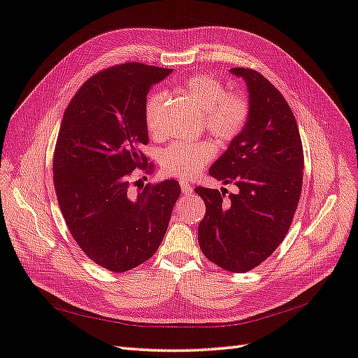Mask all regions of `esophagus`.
I'll return each instance as SVG.
<instances>
[{"label": "esophagus", "instance_id": "esophagus-1", "mask_svg": "<svg viewBox=\"0 0 358 358\" xmlns=\"http://www.w3.org/2000/svg\"><path fill=\"white\" fill-rule=\"evenodd\" d=\"M179 183H180V189H182L183 194H191V192H192V187H191V183H189V182H187V180H180Z\"/></svg>", "mask_w": 358, "mask_h": 358}]
</instances>
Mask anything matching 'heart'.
Masks as SVG:
<instances>
[{
	"label": "heart",
	"mask_w": 358,
	"mask_h": 358,
	"mask_svg": "<svg viewBox=\"0 0 358 358\" xmlns=\"http://www.w3.org/2000/svg\"><path fill=\"white\" fill-rule=\"evenodd\" d=\"M178 93L197 105L205 114V127L218 143H231L239 138L247 129L251 119V102L243 92H227L223 81L212 75H192L183 80L176 89ZM164 98L153 94L144 108V123L152 137L164 135L161 120ZM215 144L210 140L176 141L162 152L161 164L170 176L182 179L194 178L203 166L214 159Z\"/></svg>",
	"instance_id": "heart-1"
}]
</instances>
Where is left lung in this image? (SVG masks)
<instances>
[{
    "label": "left lung",
    "instance_id": "8db88e82",
    "mask_svg": "<svg viewBox=\"0 0 358 358\" xmlns=\"http://www.w3.org/2000/svg\"><path fill=\"white\" fill-rule=\"evenodd\" d=\"M230 72L247 81L251 119L209 175L235 183L239 192L197 187L206 205L199 245L210 262L230 273H247L274 253L292 224L301 196L304 153L295 115L285 96L250 67Z\"/></svg>",
    "mask_w": 358,
    "mask_h": 358
}]
</instances>
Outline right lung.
Segmentation results:
<instances>
[{
	"instance_id": "obj_1",
	"label": "right lung",
	"mask_w": 358,
	"mask_h": 358,
	"mask_svg": "<svg viewBox=\"0 0 358 358\" xmlns=\"http://www.w3.org/2000/svg\"><path fill=\"white\" fill-rule=\"evenodd\" d=\"M170 72L135 62L108 67L80 87L63 114L52 159L57 200L85 256L114 273L155 255L180 196L175 179L138 189L132 182L135 171L155 169L141 152L146 94Z\"/></svg>"
}]
</instances>
